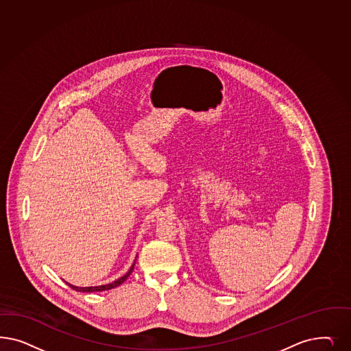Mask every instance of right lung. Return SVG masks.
<instances>
[{"label": "right lung", "instance_id": "1", "mask_svg": "<svg viewBox=\"0 0 351 351\" xmlns=\"http://www.w3.org/2000/svg\"><path fill=\"white\" fill-rule=\"evenodd\" d=\"M134 265H136V262L132 265V267L129 269V271L125 274L124 276H121L120 279L114 280L112 283L106 284V285H98V287H75V285H72V284L69 283H67V285L68 287H71L72 289L77 291V292H103V291H108V289H112V288L119 287L120 284L124 283L125 280L128 279V276H129V275L132 274V271H133Z\"/></svg>", "mask_w": 351, "mask_h": 351}]
</instances>
